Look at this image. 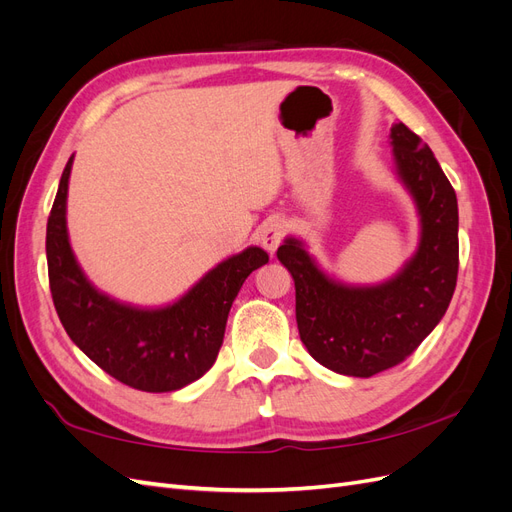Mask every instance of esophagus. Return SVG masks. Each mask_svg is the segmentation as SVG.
<instances>
[{"label":"esophagus","mask_w":512,"mask_h":512,"mask_svg":"<svg viewBox=\"0 0 512 512\" xmlns=\"http://www.w3.org/2000/svg\"><path fill=\"white\" fill-rule=\"evenodd\" d=\"M284 235H286V224L282 220H269L265 226L260 228L258 239H260L262 247L273 254L277 247H280Z\"/></svg>","instance_id":"34e87169"}]
</instances>
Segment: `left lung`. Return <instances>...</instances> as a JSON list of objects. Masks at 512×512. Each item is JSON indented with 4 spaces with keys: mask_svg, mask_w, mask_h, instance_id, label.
Here are the masks:
<instances>
[{
    "mask_svg": "<svg viewBox=\"0 0 512 512\" xmlns=\"http://www.w3.org/2000/svg\"><path fill=\"white\" fill-rule=\"evenodd\" d=\"M395 173L410 192L421 239L391 280L354 286L324 273L305 243L286 237L277 258L297 290L301 342L331 371L369 378L410 356L453 299L459 269V211L438 160L404 123L391 128Z\"/></svg>",
    "mask_w": 512,
    "mask_h": 512,
    "instance_id": "1",
    "label": "left lung"
}]
</instances>
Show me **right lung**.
Instances as JSON below:
<instances>
[{
    "instance_id": "obj_1",
    "label": "right lung",
    "mask_w": 512,
    "mask_h": 512,
    "mask_svg": "<svg viewBox=\"0 0 512 512\" xmlns=\"http://www.w3.org/2000/svg\"><path fill=\"white\" fill-rule=\"evenodd\" d=\"M68 160L46 224V260L57 316L72 342L108 376L145 393L179 391L211 369L228 312L247 275L269 254L252 245L230 256L164 307L111 299L87 280L68 239Z\"/></svg>"
}]
</instances>
